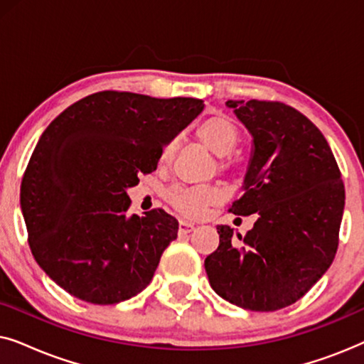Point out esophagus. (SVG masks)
Returning a JSON list of instances; mask_svg holds the SVG:
<instances>
[{"label": "esophagus", "instance_id": "34e87169", "mask_svg": "<svg viewBox=\"0 0 364 364\" xmlns=\"http://www.w3.org/2000/svg\"><path fill=\"white\" fill-rule=\"evenodd\" d=\"M193 228H196V227H193L192 222H188V220L178 222V233H182V235H183V233H191Z\"/></svg>", "mask_w": 364, "mask_h": 364}]
</instances>
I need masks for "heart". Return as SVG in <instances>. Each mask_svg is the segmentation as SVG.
<instances>
[{"instance_id": "obj_1", "label": "heart", "mask_w": 364, "mask_h": 364, "mask_svg": "<svg viewBox=\"0 0 364 364\" xmlns=\"http://www.w3.org/2000/svg\"><path fill=\"white\" fill-rule=\"evenodd\" d=\"M197 137L218 157H227L240 142L237 124L225 114H213L198 124ZM176 142H167L161 152V162L172 157ZM220 198L215 187H173L168 192V200L178 212L188 217H198L208 205Z\"/></svg>"}]
</instances>
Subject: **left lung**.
<instances>
[{"mask_svg":"<svg viewBox=\"0 0 364 364\" xmlns=\"http://www.w3.org/2000/svg\"><path fill=\"white\" fill-rule=\"evenodd\" d=\"M253 137L235 215L258 217L245 237L218 225L205 258L218 296L252 311H275L305 295L338 248L345 186L330 146L310 119L277 101H227Z\"/></svg>","mask_w":364,"mask_h":364,"instance_id":"left-lung-1","label":"left lung"}]
</instances>
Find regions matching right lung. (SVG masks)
I'll return each mask as SVG.
<instances>
[{"instance_id":"right-lung-1","label":"right lung","mask_w":364,"mask_h":364,"mask_svg":"<svg viewBox=\"0 0 364 364\" xmlns=\"http://www.w3.org/2000/svg\"><path fill=\"white\" fill-rule=\"evenodd\" d=\"M203 109L193 97L102 91L46 127L21 182L34 260L69 295L114 305L141 293L178 222L162 208L129 215L127 188Z\"/></svg>"}]
</instances>
